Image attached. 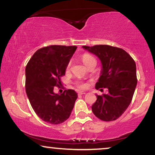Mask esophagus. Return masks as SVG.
<instances>
[{"mask_svg": "<svg viewBox=\"0 0 155 155\" xmlns=\"http://www.w3.org/2000/svg\"><path fill=\"white\" fill-rule=\"evenodd\" d=\"M78 95H82V94H85V92H81V91H79V92H78Z\"/></svg>", "mask_w": 155, "mask_h": 155, "instance_id": "1", "label": "esophagus"}]
</instances>
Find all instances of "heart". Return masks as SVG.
Instances as JSON below:
<instances>
[{"instance_id": "obj_1", "label": "heart", "mask_w": 155, "mask_h": 155, "mask_svg": "<svg viewBox=\"0 0 155 155\" xmlns=\"http://www.w3.org/2000/svg\"><path fill=\"white\" fill-rule=\"evenodd\" d=\"M82 62L84 63V64L87 67L89 64H90L92 61H95V59L94 57H93L92 56H91V55L87 54H84L82 56ZM71 61H69L66 65V69L68 70L70 68H71ZM77 86L80 89H84L86 87V84L84 83H82V82H78V83L77 84Z\"/></svg>"}]
</instances>
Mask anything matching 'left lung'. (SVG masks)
Segmentation results:
<instances>
[{
	"label": "left lung",
	"instance_id": "left-lung-1",
	"mask_svg": "<svg viewBox=\"0 0 155 155\" xmlns=\"http://www.w3.org/2000/svg\"><path fill=\"white\" fill-rule=\"evenodd\" d=\"M82 48L96 55L102 65L95 88L101 91L108 89L107 94H97V101L92 106L93 114L104 121L115 120L132 101L137 81L135 61L120 48L109 45Z\"/></svg>",
	"mask_w": 155,
	"mask_h": 155
}]
</instances>
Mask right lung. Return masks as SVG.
I'll use <instances>...</instances> for the list:
<instances>
[{
    "label": "right lung",
    "instance_id": "obj_1",
    "mask_svg": "<svg viewBox=\"0 0 155 155\" xmlns=\"http://www.w3.org/2000/svg\"><path fill=\"white\" fill-rule=\"evenodd\" d=\"M76 46L51 45L36 51L25 68V90L36 114L44 121L60 124L70 117L78 98L73 90L56 94L55 86L61 84L66 65Z\"/></svg>",
    "mask_w": 155,
    "mask_h": 155
}]
</instances>
